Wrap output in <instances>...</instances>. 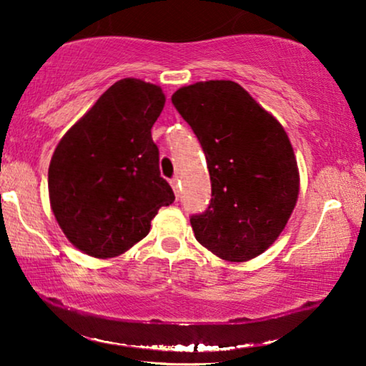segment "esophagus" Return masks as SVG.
Masks as SVG:
<instances>
[{
  "label": "esophagus",
  "mask_w": 366,
  "mask_h": 366,
  "mask_svg": "<svg viewBox=\"0 0 366 366\" xmlns=\"http://www.w3.org/2000/svg\"><path fill=\"white\" fill-rule=\"evenodd\" d=\"M169 184H172L173 192H174V194H177V198H178L179 197V179H178V177H173L172 179H169Z\"/></svg>",
  "instance_id": "34e87169"
}]
</instances>
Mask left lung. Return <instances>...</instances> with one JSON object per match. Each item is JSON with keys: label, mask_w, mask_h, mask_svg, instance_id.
Wrapping results in <instances>:
<instances>
[{"label": "left lung", "mask_w": 366, "mask_h": 366, "mask_svg": "<svg viewBox=\"0 0 366 366\" xmlns=\"http://www.w3.org/2000/svg\"><path fill=\"white\" fill-rule=\"evenodd\" d=\"M172 102L202 144L212 202L193 214L194 237L227 262L268 249L297 204L300 174L278 119L229 79H209L173 93Z\"/></svg>", "instance_id": "8db88e82"}]
</instances>
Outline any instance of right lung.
<instances>
[{
    "label": "right lung",
    "instance_id": "obj_1",
    "mask_svg": "<svg viewBox=\"0 0 366 366\" xmlns=\"http://www.w3.org/2000/svg\"><path fill=\"white\" fill-rule=\"evenodd\" d=\"M164 102L157 84L119 79L54 149L48 169L53 214L89 257L124 253L147 237L158 209L174 202L152 138Z\"/></svg>",
    "mask_w": 366,
    "mask_h": 366
}]
</instances>
